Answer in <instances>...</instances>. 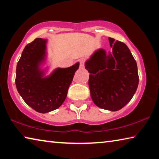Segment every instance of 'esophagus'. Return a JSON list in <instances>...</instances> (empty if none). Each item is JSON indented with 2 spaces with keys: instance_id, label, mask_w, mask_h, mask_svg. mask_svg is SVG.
Instances as JSON below:
<instances>
[{
  "instance_id": "34e87169",
  "label": "esophagus",
  "mask_w": 159,
  "mask_h": 159,
  "mask_svg": "<svg viewBox=\"0 0 159 159\" xmlns=\"http://www.w3.org/2000/svg\"><path fill=\"white\" fill-rule=\"evenodd\" d=\"M79 63H80V68L83 69L85 66V60L84 59H80L79 60Z\"/></svg>"
}]
</instances>
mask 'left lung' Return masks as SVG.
<instances>
[{"label": "left lung", "mask_w": 159, "mask_h": 159, "mask_svg": "<svg viewBox=\"0 0 159 159\" xmlns=\"http://www.w3.org/2000/svg\"><path fill=\"white\" fill-rule=\"evenodd\" d=\"M112 52L96 50L85 64L88 85L96 106L115 111L133 98L139 83L138 66L125 43L109 38Z\"/></svg>", "instance_id": "obj_1"}]
</instances>
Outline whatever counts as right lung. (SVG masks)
<instances>
[{
	"instance_id": "add662e5",
	"label": "right lung",
	"mask_w": 159,
	"mask_h": 159,
	"mask_svg": "<svg viewBox=\"0 0 159 159\" xmlns=\"http://www.w3.org/2000/svg\"><path fill=\"white\" fill-rule=\"evenodd\" d=\"M46 39L38 38L26 45L16 69L15 84L26 104L39 113L59 108L65 100L67 92L79 67V63L68 68H57L44 76L40 65L46 57Z\"/></svg>"
}]
</instances>
